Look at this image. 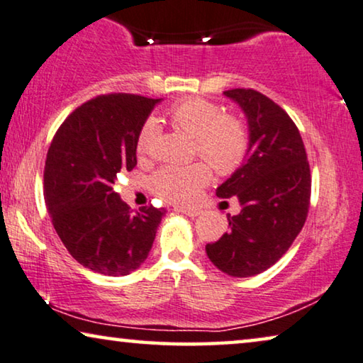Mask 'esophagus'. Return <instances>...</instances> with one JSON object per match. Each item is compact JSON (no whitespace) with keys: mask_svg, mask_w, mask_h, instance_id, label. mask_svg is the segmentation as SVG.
Wrapping results in <instances>:
<instances>
[{"mask_svg":"<svg viewBox=\"0 0 363 363\" xmlns=\"http://www.w3.org/2000/svg\"><path fill=\"white\" fill-rule=\"evenodd\" d=\"M175 209L178 213L186 214V216H190V218H196V216H199V214H201V209L196 208V206H177Z\"/></svg>","mask_w":363,"mask_h":363,"instance_id":"34e87169","label":"esophagus"}]
</instances>
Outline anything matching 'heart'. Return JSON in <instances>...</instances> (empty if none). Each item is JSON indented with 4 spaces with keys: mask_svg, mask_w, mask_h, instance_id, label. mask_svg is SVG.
<instances>
[{
    "mask_svg": "<svg viewBox=\"0 0 363 363\" xmlns=\"http://www.w3.org/2000/svg\"><path fill=\"white\" fill-rule=\"evenodd\" d=\"M170 119L177 128L196 139V154L218 173L233 172L242 162L249 145L247 130L240 121L225 116L218 104L201 98L185 99L172 108ZM157 130L155 119L150 118L143 124L135 143L140 157L150 154ZM208 180L209 170L204 164L167 165L150 177V188L167 201H188Z\"/></svg>",
    "mask_w": 363,
    "mask_h": 363,
    "instance_id": "heart-1",
    "label": "heart"
}]
</instances>
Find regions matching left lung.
I'll list each match as a JSON object with an SVG mask.
<instances>
[{"instance_id":"1","label":"left lung","mask_w":363,"mask_h":363,"mask_svg":"<svg viewBox=\"0 0 363 363\" xmlns=\"http://www.w3.org/2000/svg\"><path fill=\"white\" fill-rule=\"evenodd\" d=\"M242 109L249 129L242 165L216 188L239 199L229 230L206 245L209 260L230 277H254L281 259L308 216L311 173L299 130L270 98L255 90L224 91Z\"/></svg>"}]
</instances>
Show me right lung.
Returning a JSON list of instances; mask_svg holds the SVG:
<instances>
[{"mask_svg":"<svg viewBox=\"0 0 363 363\" xmlns=\"http://www.w3.org/2000/svg\"><path fill=\"white\" fill-rule=\"evenodd\" d=\"M162 99L103 94L77 108L52 139L44 196L52 224L78 264L109 277L144 264L165 209L133 211L113 190L138 165L135 143Z\"/></svg>","mask_w":363,"mask_h":363,"instance_id":"right-lung-1","label":"right lung"}]
</instances>
